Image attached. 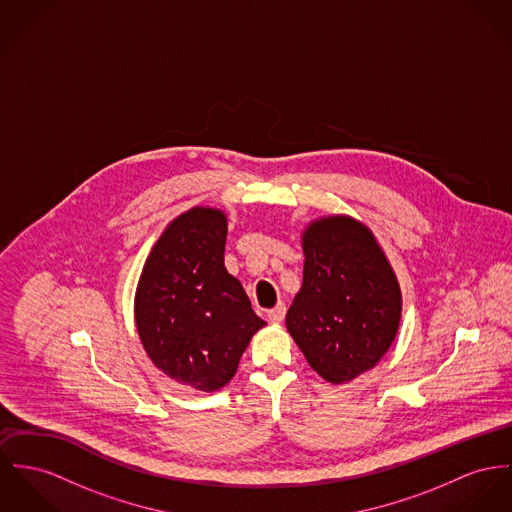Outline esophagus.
Segmentation results:
<instances>
[{
    "instance_id": "obj_1",
    "label": "esophagus",
    "mask_w": 512,
    "mask_h": 512,
    "mask_svg": "<svg viewBox=\"0 0 512 512\" xmlns=\"http://www.w3.org/2000/svg\"><path fill=\"white\" fill-rule=\"evenodd\" d=\"M284 314H286L284 304H276L273 310H269V312H267V317H269V321H271V323H280V321L284 319Z\"/></svg>"
}]
</instances>
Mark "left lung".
Wrapping results in <instances>:
<instances>
[{
	"label": "left lung",
	"instance_id": "obj_1",
	"mask_svg": "<svg viewBox=\"0 0 512 512\" xmlns=\"http://www.w3.org/2000/svg\"><path fill=\"white\" fill-rule=\"evenodd\" d=\"M302 288L286 329L308 364L329 384L374 368L394 343L401 288L372 230L347 214L312 220L302 230Z\"/></svg>",
	"mask_w": 512,
	"mask_h": 512
}]
</instances>
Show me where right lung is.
<instances>
[{
	"label": "right lung",
	"instance_id": "add662e5",
	"mask_svg": "<svg viewBox=\"0 0 512 512\" xmlns=\"http://www.w3.org/2000/svg\"><path fill=\"white\" fill-rule=\"evenodd\" d=\"M228 216L193 206L154 243L134 296V321L154 366L197 392L224 388L267 323L224 267Z\"/></svg>",
	"mask_w": 512,
	"mask_h": 512
}]
</instances>
